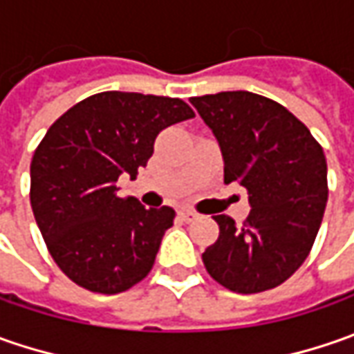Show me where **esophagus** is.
<instances>
[{
  "mask_svg": "<svg viewBox=\"0 0 354 354\" xmlns=\"http://www.w3.org/2000/svg\"><path fill=\"white\" fill-rule=\"evenodd\" d=\"M179 216L183 218L185 223H193V221L197 218L198 214L195 211H191V209H183V211H179Z\"/></svg>",
  "mask_w": 354,
  "mask_h": 354,
  "instance_id": "esophagus-1",
  "label": "esophagus"
}]
</instances>
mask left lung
<instances>
[{"mask_svg": "<svg viewBox=\"0 0 354 354\" xmlns=\"http://www.w3.org/2000/svg\"><path fill=\"white\" fill-rule=\"evenodd\" d=\"M225 157V183L250 198L242 225L216 214L218 238L203 252L214 281L236 293L278 288L306 262L329 197L321 143L281 104L232 90L193 96Z\"/></svg>", "mask_w": 354, "mask_h": 354, "instance_id": "8db88e82", "label": "left lung"}]
</instances>
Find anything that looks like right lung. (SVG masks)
<instances>
[{
  "mask_svg": "<svg viewBox=\"0 0 354 354\" xmlns=\"http://www.w3.org/2000/svg\"><path fill=\"white\" fill-rule=\"evenodd\" d=\"M193 116L181 98L110 90L48 128L31 159L29 197L48 254L76 286L112 295L151 272L175 211L120 198L118 179H136L161 129Z\"/></svg>",
  "mask_w": 354,
  "mask_h": 354,
  "instance_id": "obj_1",
  "label": "right lung"
}]
</instances>
